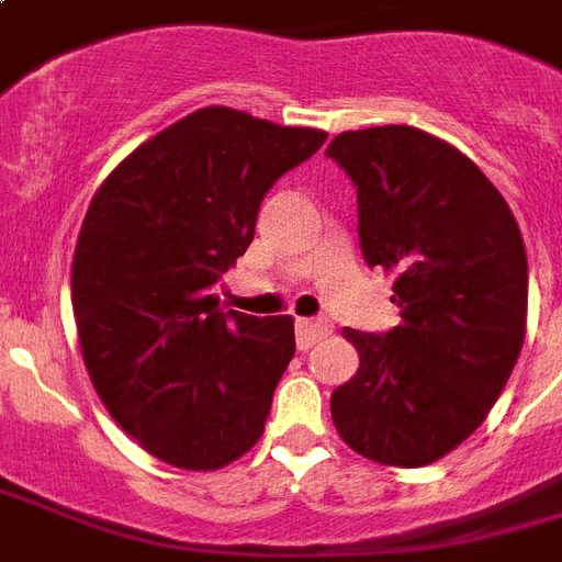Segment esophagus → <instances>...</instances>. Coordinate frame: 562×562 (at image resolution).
I'll return each mask as SVG.
<instances>
[{
	"label": "esophagus",
	"mask_w": 562,
	"mask_h": 562,
	"mask_svg": "<svg viewBox=\"0 0 562 562\" xmlns=\"http://www.w3.org/2000/svg\"><path fill=\"white\" fill-rule=\"evenodd\" d=\"M333 333V324L329 321H321V317H300L297 321V347L300 350H312L321 338Z\"/></svg>",
	"instance_id": "1"
}]
</instances>
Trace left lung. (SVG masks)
<instances>
[{
	"label": "left lung",
	"mask_w": 562,
	"mask_h": 562,
	"mask_svg": "<svg viewBox=\"0 0 562 562\" xmlns=\"http://www.w3.org/2000/svg\"><path fill=\"white\" fill-rule=\"evenodd\" d=\"M359 194L370 268L396 273L400 326L344 329L359 373L333 391L344 443L375 463L426 467L484 423L514 373L528 315V256L484 171L408 125L338 134L326 148Z\"/></svg>",
	"instance_id": "left-lung-1"
}]
</instances>
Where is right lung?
<instances>
[{
	"label": "right lung",
	"instance_id": "right-lung-1",
	"mask_svg": "<svg viewBox=\"0 0 562 562\" xmlns=\"http://www.w3.org/2000/svg\"><path fill=\"white\" fill-rule=\"evenodd\" d=\"M324 143L315 127L203 108L92 198L72 262L81 352L101 402L154 458L221 470L262 437L294 321L221 312L212 289L254 241L268 189Z\"/></svg>",
	"mask_w": 562,
	"mask_h": 562
}]
</instances>
